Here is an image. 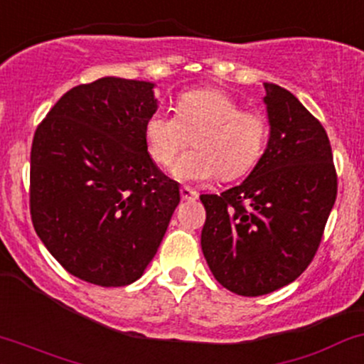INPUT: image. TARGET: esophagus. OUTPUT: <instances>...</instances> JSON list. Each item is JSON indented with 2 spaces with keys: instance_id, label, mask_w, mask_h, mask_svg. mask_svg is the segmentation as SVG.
<instances>
[{
  "instance_id": "34e87169",
  "label": "esophagus",
  "mask_w": 364,
  "mask_h": 364,
  "mask_svg": "<svg viewBox=\"0 0 364 364\" xmlns=\"http://www.w3.org/2000/svg\"><path fill=\"white\" fill-rule=\"evenodd\" d=\"M179 193H181L183 200H197L198 198L197 191L188 188V186H181V188H179Z\"/></svg>"
}]
</instances>
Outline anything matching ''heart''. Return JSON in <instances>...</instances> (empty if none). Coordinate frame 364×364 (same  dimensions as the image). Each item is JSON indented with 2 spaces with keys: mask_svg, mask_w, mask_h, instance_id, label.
Masks as SVG:
<instances>
[{
  "mask_svg": "<svg viewBox=\"0 0 364 364\" xmlns=\"http://www.w3.org/2000/svg\"><path fill=\"white\" fill-rule=\"evenodd\" d=\"M269 136L264 114L243 110L223 90L186 91L176 103V114L157 110L145 124L149 154L157 166H169L193 138L195 150L181 155L173 167L179 181H207L218 174L233 181L254 169Z\"/></svg>",
  "mask_w": 364,
  "mask_h": 364,
  "instance_id": "1",
  "label": "heart"
}]
</instances>
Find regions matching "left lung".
I'll use <instances>...</instances> for the list:
<instances>
[{"mask_svg":"<svg viewBox=\"0 0 364 364\" xmlns=\"http://www.w3.org/2000/svg\"><path fill=\"white\" fill-rule=\"evenodd\" d=\"M271 136L242 185L200 195L202 252L233 294L257 297L311 264L337 198V171L321 122L285 87L264 82Z\"/></svg>","mask_w":364,"mask_h":364,"instance_id":"obj_1","label":"left lung"}]
</instances>
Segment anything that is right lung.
<instances>
[{
    "label": "right lung",
    "mask_w": 364,
    "mask_h": 364,
    "mask_svg": "<svg viewBox=\"0 0 364 364\" xmlns=\"http://www.w3.org/2000/svg\"><path fill=\"white\" fill-rule=\"evenodd\" d=\"M154 85L102 77L67 91L31 149V219L72 277L100 287L136 282L157 254L179 186L149 154Z\"/></svg>",
    "instance_id": "add662e5"
}]
</instances>
